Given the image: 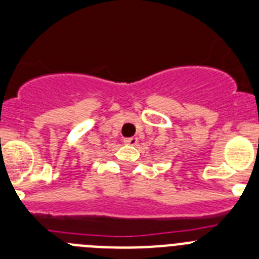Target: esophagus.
Segmentation results:
<instances>
[{"label": "esophagus", "mask_w": 259, "mask_h": 259, "mask_svg": "<svg viewBox=\"0 0 259 259\" xmlns=\"http://www.w3.org/2000/svg\"><path fill=\"white\" fill-rule=\"evenodd\" d=\"M123 142L127 145H132V146H136L137 144H139V139L137 137H125V139H123Z\"/></svg>", "instance_id": "1"}]
</instances>
